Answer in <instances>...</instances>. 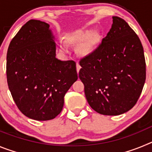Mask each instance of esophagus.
Returning a JSON list of instances; mask_svg holds the SVG:
<instances>
[{
	"label": "esophagus",
	"mask_w": 152,
	"mask_h": 152,
	"mask_svg": "<svg viewBox=\"0 0 152 152\" xmlns=\"http://www.w3.org/2000/svg\"><path fill=\"white\" fill-rule=\"evenodd\" d=\"M80 68H81V67H80V64H79V63L77 62V64H76V68H77V73H78V72H79V71H80Z\"/></svg>",
	"instance_id": "34e87169"
}]
</instances>
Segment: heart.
<instances>
[{"label":"heart","instance_id":"heart-1","mask_svg":"<svg viewBox=\"0 0 152 152\" xmlns=\"http://www.w3.org/2000/svg\"><path fill=\"white\" fill-rule=\"evenodd\" d=\"M84 39L86 40L79 45V52L83 56L92 54L99 44V36L97 33H91L89 30H77L68 37L69 42L72 43H77Z\"/></svg>","mask_w":152,"mask_h":152}]
</instances>
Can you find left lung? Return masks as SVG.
Wrapping results in <instances>:
<instances>
[{"label":"left lung","instance_id":"obj_1","mask_svg":"<svg viewBox=\"0 0 152 152\" xmlns=\"http://www.w3.org/2000/svg\"><path fill=\"white\" fill-rule=\"evenodd\" d=\"M80 65L86 99L96 112L117 116L135 105L145 81V59L139 36L123 19L113 17L107 36Z\"/></svg>","mask_w":152,"mask_h":152}]
</instances>
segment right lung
Listing matches in <instances>:
<instances>
[{"mask_svg":"<svg viewBox=\"0 0 152 152\" xmlns=\"http://www.w3.org/2000/svg\"><path fill=\"white\" fill-rule=\"evenodd\" d=\"M55 37L45 22L30 20L8 47L7 80L23 114L45 121L61 112L64 96L77 79L76 63L56 57Z\"/></svg>","mask_w":152,"mask_h":152,"instance_id":"obj_1","label":"right lung"}]
</instances>
